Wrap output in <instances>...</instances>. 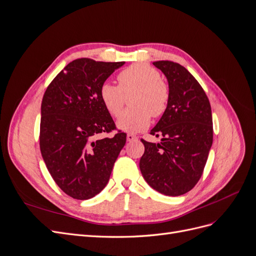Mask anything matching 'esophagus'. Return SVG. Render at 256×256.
Wrapping results in <instances>:
<instances>
[{
    "label": "esophagus",
    "mask_w": 256,
    "mask_h": 256,
    "mask_svg": "<svg viewBox=\"0 0 256 256\" xmlns=\"http://www.w3.org/2000/svg\"><path fill=\"white\" fill-rule=\"evenodd\" d=\"M136 136H134V134H127V141L128 142H131V141H134V140H136Z\"/></svg>",
    "instance_id": "1"
}]
</instances>
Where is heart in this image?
Segmentation results:
<instances>
[{
  "instance_id": "heart-1",
  "label": "heart",
  "mask_w": 256,
  "mask_h": 256,
  "mask_svg": "<svg viewBox=\"0 0 256 256\" xmlns=\"http://www.w3.org/2000/svg\"><path fill=\"white\" fill-rule=\"evenodd\" d=\"M118 86L104 82L100 86L99 96L106 108L114 118L120 115L125 96L134 95L130 99L134 109L124 112L118 120V127L125 132L136 134L145 130L150 124V115L158 118L166 109L168 88L160 79L157 69L144 63H136L118 74Z\"/></svg>"
}]
</instances>
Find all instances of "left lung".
Listing matches in <instances>:
<instances>
[{"instance_id":"8db88e82","label":"left lung","mask_w":256,"mask_h":256,"mask_svg":"<svg viewBox=\"0 0 256 256\" xmlns=\"http://www.w3.org/2000/svg\"><path fill=\"white\" fill-rule=\"evenodd\" d=\"M166 76L168 102L150 134L160 143L142 140L140 170L146 182L164 196L190 191L202 176L212 145V115L204 90L184 66L170 60L152 63Z\"/></svg>"}]
</instances>
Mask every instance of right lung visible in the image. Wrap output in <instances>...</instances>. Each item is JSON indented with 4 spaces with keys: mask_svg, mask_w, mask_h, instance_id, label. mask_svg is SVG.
<instances>
[{
    "mask_svg": "<svg viewBox=\"0 0 256 256\" xmlns=\"http://www.w3.org/2000/svg\"><path fill=\"white\" fill-rule=\"evenodd\" d=\"M125 62L78 58L69 63L44 92L40 145L54 182L67 196L88 200L104 190L126 134L97 138L115 129L100 99V86Z\"/></svg>",
    "mask_w": 256,
    "mask_h": 256,
    "instance_id": "right-lung-1",
    "label": "right lung"
}]
</instances>
